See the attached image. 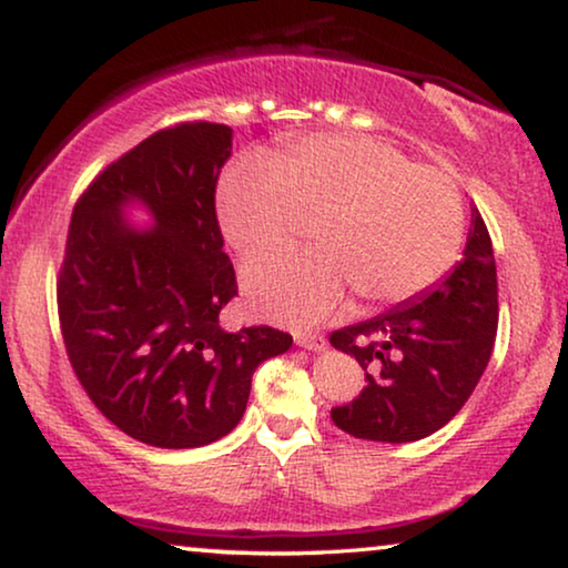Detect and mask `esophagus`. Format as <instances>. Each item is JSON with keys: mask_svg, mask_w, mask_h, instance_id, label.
I'll return each instance as SVG.
<instances>
[{"mask_svg": "<svg viewBox=\"0 0 568 568\" xmlns=\"http://www.w3.org/2000/svg\"><path fill=\"white\" fill-rule=\"evenodd\" d=\"M294 341L302 348H323L325 346V336L323 333H294Z\"/></svg>", "mask_w": 568, "mask_h": 568, "instance_id": "1", "label": "esophagus"}]
</instances>
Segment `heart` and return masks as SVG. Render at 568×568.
Returning <instances> with one entry per match:
<instances>
[{
  "label": "heart",
  "mask_w": 568,
  "mask_h": 568,
  "mask_svg": "<svg viewBox=\"0 0 568 568\" xmlns=\"http://www.w3.org/2000/svg\"><path fill=\"white\" fill-rule=\"evenodd\" d=\"M220 224L240 253L278 245L315 216L317 245L268 251L243 266L255 313L290 325L328 317L348 284L369 305H395L437 284L463 245L455 181L372 136L313 134L222 178Z\"/></svg>",
  "instance_id": "obj_1"
}]
</instances>
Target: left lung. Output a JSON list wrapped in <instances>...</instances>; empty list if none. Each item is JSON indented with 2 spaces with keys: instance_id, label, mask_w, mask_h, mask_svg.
<instances>
[{
  "instance_id": "obj_1",
  "label": "left lung",
  "mask_w": 568,
  "mask_h": 568,
  "mask_svg": "<svg viewBox=\"0 0 568 568\" xmlns=\"http://www.w3.org/2000/svg\"><path fill=\"white\" fill-rule=\"evenodd\" d=\"M499 323L491 235L473 209L465 258L414 302L333 331L367 387L331 408L333 424L356 439L416 442L442 429L484 375Z\"/></svg>"
}]
</instances>
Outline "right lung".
I'll return each mask as SVG.
<instances>
[{"instance_id": "1", "label": "right lung", "mask_w": 568, "mask_h": 568, "mask_svg": "<svg viewBox=\"0 0 568 568\" xmlns=\"http://www.w3.org/2000/svg\"><path fill=\"white\" fill-rule=\"evenodd\" d=\"M230 154L224 123L154 131L92 178L69 222L57 278L69 364L100 414L152 447L230 434L255 367L292 346L268 325H220L237 297L214 206ZM129 197L148 204L158 229L139 233L120 220Z\"/></svg>"}]
</instances>
